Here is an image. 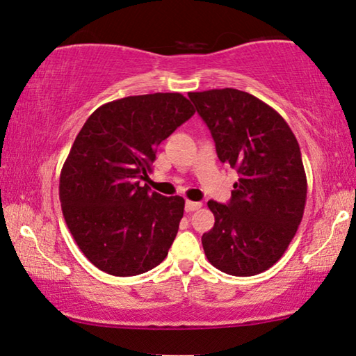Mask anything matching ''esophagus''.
Instances as JSON below:
<instances>
[{
    "label": "esophagus",
    "mask_w": 356,
    "mask_h": 356,
    "mask_svg": "<svg viewBox=\"0 0 356 356\" xmlns=\"http://www.w3.org/2000/svg\"><path fill=\"white\" fill-rule=\"evenodd\" d=\"M200 208H201L200 201H190V200L185 201V211H187V212H193V211L200 209Z\"/></svg>",
    "instance_id": "1"
}]
</instances>
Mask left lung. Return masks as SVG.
Returning <instances> with one entry per match:
<instances>
[{"mask_svg": "<svg viewBox=\"0 0 356 356\" xmlns=\"http://www.w3.org/2000/svg\"><path fill=\"white\" fill-rule=\"evenodd\" d=\"M209 127L217 156L236 169L227 204L208 201L214 227L201 236L208 261L233 277H252L280 261L307 200L296 136L278 111L238 89L188 92Z\"/></svg>", "mask_w": 356, "mask_h": 356, "instance_id": "obj_1", "label": "left lung"}]
</instances>
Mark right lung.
I'll return each mask as SVG.
<instances>
[{
	"label": "right lung",
	"instance_id": "right-lung-1",
	"mask_svg": "<svg viewBox=\"0 0 356 356\" xmlns=\"http://www.w3.org/2000/svg\"><path fill=\"white\" fill-rule=\"evenodd\" d=\"M193 113L179 92L129 95L99 107L78 132L60 172V204L76 245L102 272L134 277L168 256L185 201L140 182L156 147Z\"/></svg>",
	"mask_w": 356,
	"mask_h": 356
}]
</instances>
